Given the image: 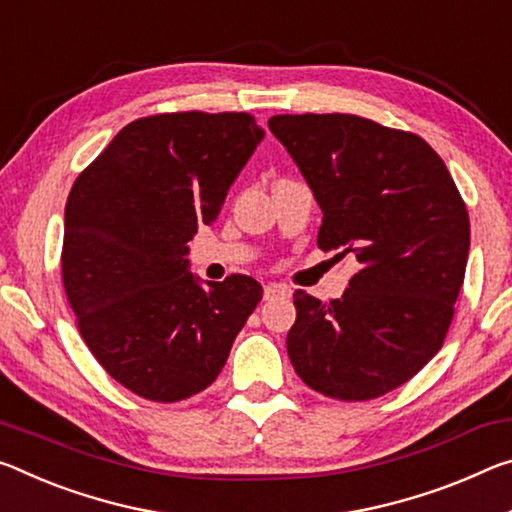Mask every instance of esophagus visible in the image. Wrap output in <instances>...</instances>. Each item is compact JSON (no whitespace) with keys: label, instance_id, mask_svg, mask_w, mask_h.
<instances>
[{"label":"esophagus","instance_id":"obj_1","mask_svg":"<svg viewBox=\"0 0 512 512\" xmlns=\"http://www.w3.org/2000/svg\"><path fill=\"white\" fill-rule=\"evenodd\" d=\"M291 294V289L285 285H266L264 287V300H275V298H285Z\"/></svg>","mask_w":512,"mask_h":512}]
</instances>
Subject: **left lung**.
Returning a JSON list of instances; mask_svg holds the SVG:
<instances>
[{
    "label": "left lung",
    "mask_w": 512,
    "mask_h": 512,
    "mask_svg": "<svg viewBox=\"0 0 512 512\" xmlns=\"http://www.w3.org/2000/svg\"><path fill=\"white\" fill-rule=\"evenodd\" d=\"M269 129L319 202V248L360 262L342 298L296 291L289 360L330 399H378L442 348L469 255L465 202L417 134L348 113L273 116Z\"/></svg>",
    "instance_id": "1"
}]
</instances>
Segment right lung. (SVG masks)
Listing matches in <instances>:
<instances>
[{"mask_svg": "<svg viewBox=\"0 0 512 512\" xmlns=\"http://www.w3.org/2000/svg\"><path fill=\"white\" fill-rule=\"evenodd\" d=\"M264 139L248 113H161L120 129L72 186L63 287L95 360L148 401L202 392L262 300L248 275L202 282L189 243Z\"/></svg>", "mask_w": 512, "mask_h": 512, "instance_id": "right-lung-1", "label": "right lung"}]
</instances>
